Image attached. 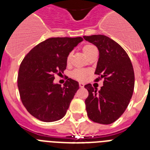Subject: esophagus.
I'll return each mask as SVG.
<instances>
[{
    "label": "esophagus",
    "instance_id": "esophagus-1",
    "mask_svg": "<svg viewBox=\"0 0 150 150\" xmlns=\"http://www.w3.org/2000/svg\"><path fill=\"white\" fill-rule=\"evenodd\" d=\"M85 86V84L83 83V82H79V86L81 87V88H83Z\"/></svg>",
    "mask_w": 150,
    "mask_h": 150
}]
</instances>
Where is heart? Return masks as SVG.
Masks as SVG:
<instances>
[{
    "label": "heart",
    "mask_w": 150,
    "mask_h": 150,
    "mask_svg": "<svg viewBox=\"0 0 150 150\" xmlns=\"http://www.w3.org/2000/svg\"><path fill=\"white\" fill-rule=\"evenodd\" d=\"M94 50H96V47L94 46L90 45V44H86V45L83 46V47H82V52L86 56V57ZM71 57V54H69L68 57H67V60H66L67 63H68L70 61ZM88 74H89V71L87 70H85V69H76V70L73 71L72 72H71V77L75 79L79 80V81H83V80L86 79Z\"/></svg>",
    "instance_id": "1"
}]
</instances>
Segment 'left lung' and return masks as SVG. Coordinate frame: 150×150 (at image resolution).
Returning <instances> with one entry per match:
<instances>
[{"instance_id": "8db88e82", "label": "left lung", "mask_w": 150, "mask_h": 150, "mask_svg": "<svg viewBox=\"0 0 150 150\" xmlns=\"http://www.w3.org/2000/svg\"><path fill=\"white\" fill-rule=\"evenodd\" d=\"M98 48L99 60L95 74L96 81L104 79L100 90L91 84L85 103L87 115L94 122L109 125L123 114L130 102L135 86V74L129 57L118 43L103 35L83 36Z\"/></svg>"}]
</instances>
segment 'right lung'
Returning <instances> with one entry per match:
<instances>
[{"mask_svg":"<svg viewBox=\"0 0 150 150\" xmlns=\"http://www.w3.org/2000/svg\"><path fill=\"white\" fill-rule=\"evenodd\" d=\"M82 40V37L49 38L24 57L18 70V88L24 107L34 117L52 122L66 114L79 85L68 79L62 87L54 83V75L64 73L67 57Z\"/></svg>","mask_w":150,"mask_h":150,"instance_id":"add662e5","label":"right lung"}]
</instances>
